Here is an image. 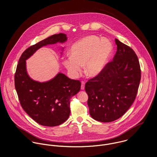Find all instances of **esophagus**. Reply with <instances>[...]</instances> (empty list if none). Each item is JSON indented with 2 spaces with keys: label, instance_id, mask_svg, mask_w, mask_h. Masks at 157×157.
Returning a JSON list of instances; mask_svg holds the SVG:
<instances>
[{
  "label": "esophagus",
  "instance_id": "esophagus-1",
  "mask_svg": "<svg viewBox=\"0 0 157 157\" xmlns=\"http://www.w3.org/2000/svg\"><path fill=\"white\" fill-rule=\"evenodd\" d=\"M85 82L84 81H82V85H81V90H83L85 89Z\"/></svg>",
  "mask_w": 157,
  "mask_h": 157
}]
</instances>
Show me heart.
<instances>
[{
    "label": "heart",
    "instance_id": "b5f03b06",
    "mask_svg": "<svg viewBox=\"0 0 157 157\" xmlns=\"http://www.w3.org/2000/svg\"><path fill=\"white\" fill-rule=\"evenodd\" d=\"M112 51V44L108 39L101 40L94 35L86 36L72 45L71 56L63 60V65L74 77L80 74L84 65L86 74L95 77L105 69Z\"/></svg>",
    "mask_w": 157,
    "mask_h": 157
}]
</instances>
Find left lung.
<instances>
[{"mask_svg": "<svg viewBox=\"0 0 157 157\" xmlns=\"http://www.w3.org/2000/svg\"><path fill=\"white\" fill-rule=\"evenodd\" d=\"M117 46L113 60L85 84L88 105L92 118L111 122L123 116L136 98L141 80V69L134 51L115 39Z\"/></svg>", "mask_w": 157, "mask_h": 157, "instance_id": "8db88e82", "label": "left lung"}]
</instances>
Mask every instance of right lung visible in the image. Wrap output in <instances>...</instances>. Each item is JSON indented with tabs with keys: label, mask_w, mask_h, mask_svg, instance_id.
<instances>
[{
	"label": "right lung",
	"mask_w": 157,
	"mask_h": 157,
	"mask_svg": "<svg viewBox=\"0 0 157 157\" xmlns=\"http://www.w3.org/2000/svg\"><path fill=\"white\" fill-rule=\"evenodd\" d=\"M67 40L66 34L60 33L31 46L23 52L17 65L14 84L20 103L27 114L42 126H56L67 120L70 99L79 92L81 82L62 73L47 82L34 81L26 72L25 60L43 46Z\"/></svg>",
	"instance_id": "right-lung-1"
}]
</instances>
